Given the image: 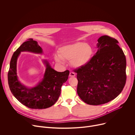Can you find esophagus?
Here are the masks:
<instances>
[{"mask_svg":"<svg viewBox=\"0 0 135 135\" xmlns=\"http://www.w3.org/2000/svg\"><path fill=\"white\" fill-rule=\"evenodd\" d=\"M75 76V74L73 71H70L69 73V76H70V77H74Z\"/></svg>","mask_w":135,"mask_h":135,"instance_id":"34e87169","label":"esophagus"}]
</instances>
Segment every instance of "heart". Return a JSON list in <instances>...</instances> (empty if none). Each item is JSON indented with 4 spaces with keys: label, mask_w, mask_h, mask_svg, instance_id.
Returning <instances> with one entry per match:
<instances>
[{
    "label": "heart",
    "mask_w": 135,
    "mask_h": 135,
    "mask_svg": "<svg viewBox=\"0 0 135 135\" xmlns=\"http://www.w3.org/2000/svg\"><path fill=\"white\" fill-rule=\"evenodd\" d=\"M93 54L91 46L83 42H76L61 47L58 54L55 55V61L60 64L64 60L70 61V65L76 68L85 66L90 60Z\"/></svg>",
    "instance_id": "b5f03b06"
}]
</instances>
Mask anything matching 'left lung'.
Here are the masks:
<instances>
[{"instance_id": "left-lung-1", "label": "left lung", "mask_w": 135, "mask_h": 135, "mask_svg": "<svg viewBox=\"0 0 135 135\" xmlns=\"http://www.w3.org/2000/svg\"><path fill=\"white\" fill-rule=\"evenodd\" d=\"M98 51L84 66L74 70L77 92L85 103L106 104L123 90L126 82V59L118 41L108 36L98 40Z\"/></svg>"}]
</instances>
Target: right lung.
Masks as SVG:
<instances>
[{
	"label": "right lung",
	"instance_id": "add662e5",
	"mask_svg": "<svg viewBox=\"0 0 135 135\" xmlns=\"http://www.w3.org/2000/svg\"><path fill=\"white\" fill-rule=\"evenodd\" d=\"M28 51L42 53V49L37 42L29 38L24 42L12 55L8 73V82L10 90L21 104L31 109H45L53 105L61 93V88L68 78L69 71L58 72L44 61L46 70L43 80L37 86L28 88L18 81L16 73V62L21 52Z\"/></svg>",
	"mask_w": 135,
	"mask_h": 135
}]
</instances>
